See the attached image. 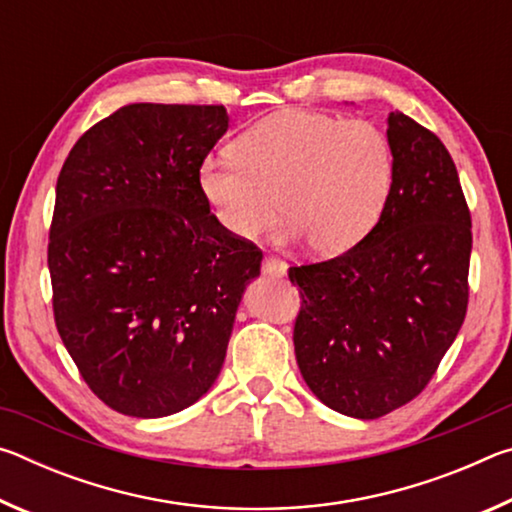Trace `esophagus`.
<instances>
[{
    "mask_svg": "<svg viewBox=\"0 0 512 512\" xmlns=\"http://www.w3.org/2000/svg\"><path fill=\"white\" fill-rule=\"evenodd\" d=\"M262 271H264V275L282 277L284 273H287V264H284V262H280V259H275V257H264Z\"/></svg>",
    "mask_w": 512,
    "mask_h": 512,
    "instance_id": "1",
    "label": "esophagus"
}]
</instances>
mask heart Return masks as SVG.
<instances>
[{"instance_id": "obj_1", "label": "heart", "mask_w": 512, "mask_h": 512, "mask_svg": "<svg viewBox=\"0 0 512 512\" xmlns=\"http://www.w3.org/2000/svg\"><path fill=\"white\" fill-rule=\"evenodd\" d=\"M393 185L388 135L368 119L282 110L250 126L235 158L201 167V189L228 235L253 239L271 228L277 205L287 239H309L339 255L368 235Z\"/></svg>"}]
</instances>
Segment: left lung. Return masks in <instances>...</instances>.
Wrapping results in <instances>:
<instances>
[{
	"instance_id": "obj_1",
	"label": "left lung",
	"mask_w": 512,
	"mask_h": 512,
	"mask_svg": "<svg viewBox=\"0 0 512 512\" xmlns=\"http://www.w3.org/2000/svg\"><path fill=\"white\" fill-rule=\"evenodd\" d=\"M393 185L375 228L339 257L289 268L298 368L320 402L375 420L415 400L461 329L472 216L445 144L391 112Z\"/></svg>"
}]
</instances>
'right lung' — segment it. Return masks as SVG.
<instances>
[{
	"mask_svg": "<svg viewBox=\"0 0 512 512\" xmlns=\"http://www.w3.org/2000/svg\"><path fill=\"white\" fill-rule=\"evenodd\" d=\"M223 106L131 103L85 131L56 183L49 275L60 339L103 404L164 418L219 377L262 250L201 189Z\"/></svg>",
	"mask_w": 512,
	"mask_h": 512,
	"instance_id": "add662e5",
	"label": "right lung"
}]
</instances>
